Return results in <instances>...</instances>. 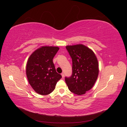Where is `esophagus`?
Here are the masks:
<instances>
[{
  "mask_svg": "<svg viewBox=\"0 0 127 127\" xmlns=\"http://www.w3.org/2000/svg\"><path fill=\"white\" fill-rule=\"evenodd\" d=\"M61 76H62V77H63V78H64V73H63H63H61Z\"/></svg>",
  "mask_w": 127,
  "mask_h": 127,
  "instance_id": "34e87169",
  "label": "esophagus"
}]
</instances>
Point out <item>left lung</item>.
Here are the masks:
<instances>
[{"mask_svg":"<svg viewBox=\"0 0 127 127\" xmlns=\"http://www.w3.org/2000/svg\"><path fill=\"white\" fill-rule=\"evenodd\" d=\"M72 59V74L65 81L72 93L84 94L94 85L98 75V64L93 51L83 44L66 47Z\"/></svg>","mask_w":127,"mask_h":127,"instance_id":"8db88e82","label":"left lung"}]
</instances>
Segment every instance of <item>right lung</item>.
I'll return each mask as SVG.
<instances>
[{
	"instance_id": "1",
	"label": "right lung",
	"mask_w": 127,
	"mask_h": 127,
	"mask_svg": "<svg viewBox=\"0 0 127 127\" xmlns=\"http://www.w3.org/2000/svg\"><path fill=\"white\" fill-rule=\"evenodd\" d=\"M59 49L57 47H42L29 57L26 64L27 77L31 86L38 94H50L62 77L57 72L52 60Z\"/></svg>"
}]
</instances>
